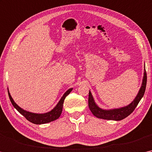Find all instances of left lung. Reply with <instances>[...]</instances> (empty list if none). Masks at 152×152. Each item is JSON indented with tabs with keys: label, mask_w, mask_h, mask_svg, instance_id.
I'll return each instance as SVG.
<instances>
[{
	"label": "left lung",
	"mask_w": 152,
	"mask_h": 152,
	"mask_svg": "<svg viewBox=\"0 0 152 152\" xmlns=\"http://www.w3.org/2000/svg\"><path fill=\"white\" fill-rule=\"evenodd\" d=\"M147 83V73L145 71V69H144V73L142 84L138 94L134 98V99L130 102L129 104L120 107V108L111 109H103L100 108L97 105L95 102V100L93 98V96L89 91V97H88V107L90 109L93 115L96 117L98 118L104 119V120H115L119 121L122 120L128 117L130 114L132 113L134 109L136 108L137 104L141 99L143 98L145 94V91L146 88Z\"/></svg>",
	"instance_id": "8db88e82"
}]
</instances>
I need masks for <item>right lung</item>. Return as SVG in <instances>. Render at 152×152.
Segmentation results:
<instances>
[{"mask_svg": "<svg viewBox=\"0 0 152 152\" xmlns=\"http://www.w3.org/2000/svg\"><path fill=\"white\" fill-rule=\"evenodd\" d=\"M8 90V94L9 99H10L11 104H13V106L17 109L18 111L23 116H24L26 119L27 120H28L29 122L35 124H47L49 122L54 121L59 118L61 115L62 108H63V103H64V100L65 98L66 97V96H68L70 92L73 90V88H70L66 92L64 93L62 96L61 99L59 100V102H58V104L54 107V108L52 109L50 111L47 112L45 113H32V112H29L24 110L22 108H21L14 101L13 98L11 97V96L9 93V89Z\"/></svg>", "mask_w": 152, "mask_h": 152, "instance_id": "obj_1", "label": "right lung"}]
</instances>
